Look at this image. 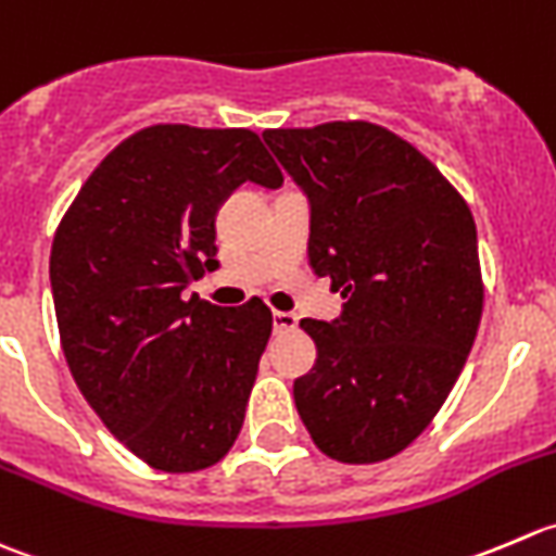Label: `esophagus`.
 <instances>
[{
  "mask_svg": "<svg viewBox=\"0 0 556 556\" xmlns=\"http://www.w3.org/2000/svg\"><path fill=\"white\" fill-rule=\"evenodd\" d=\"M296 324H300V316L291 311H276L273 313V327H276V332H289V329H296Z\"/></svg>",
  "mask_w": 556,
  "mask_h": 556,
  "instance_id": "obj_1",
  "label": "esophagus"
}]
</instances>
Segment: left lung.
Wrapping results in <instances>:
<instances>
[{
  "label": "left lung",
  "mask_w": 556,
  "mask_h": 556,
  "mask_svg": "<svg viewBox=\"0 0 556 556\" xmlns=\"http://www.w3.org/2000/svg\"><path fill=\"white\" fill-rule=\"evenodd\" d=\"M311 202L307 260L343 296L302 318L316 365L294 403L327 457L370 465L425 432L463 372L483 307L476 222L410 142L367 121L267 129Z\"/></svg>",
  "instance_id": "left-lung-1"
}]
</instances>
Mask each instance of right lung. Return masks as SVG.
<instances>
[{
  "instance_id": "right-lung-1",
  "label": "right lung",
  "mask_w": 556,
  "mask_h": 556,
  "mask_svg": "<svg viewBox=\"0 0 556 556\" xmlns=\"http://www.w3.org/2000/svg\"><path fill=\"white\" fill-rule=\"evenodd\" d=\"M283 184L251 129L156 124L115 146L64 213L51 289L70 372L102 425L164 472L216 465L243 427L273 332L262 300L191 296L216 270V213Z\"/></svg>"
}]
</instances>
